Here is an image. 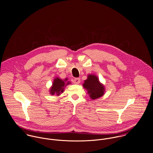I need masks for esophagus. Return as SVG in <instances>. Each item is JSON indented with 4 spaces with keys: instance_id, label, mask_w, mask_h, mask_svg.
I'll list each match as a JSON object with an SVG mask.
<instances>
[{
    "instance_id": "34e87169",
    "label": "esophagus",
    "mask_w": 153,
    "mask_h": 153,
    "mask_svg": "<svg viewBox=\"0 0 153 153\" xmlns=\"http://www.w3.org/2000/svg\"><path fill=\"white\" fill-rule=\"evenodd\" d=\"M73 82L74 83V84H76V85H78L80 83V79L79 78H75L73 79Z\"/></svg>"
}]
</instances>
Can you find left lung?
<instances>
[{
	"mask_svg": "<svg viewBox=\"0 0 153 153\" xmlns=\"http://www.w3.org/2000/svg\"><path fill=\"white\" fill-rule=\"evenodd\" d=\"M83 86L87 91L90 98L94 100L102 97L105 93L104 85L99 81L98 77L94 74H88L84 81Z\"/></svg>",
	"mask_w": 153,
	"mask_h": 153,
	"instance_id": "obj_1",
	"label": "left lung"
}]
</instances>
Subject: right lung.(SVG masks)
Instances as JSON below:
<instances>
[{
    "label": "right lung",
    "mask_w": 153,
    "mask_h": 153,
    "mask_svg": "<svg viewBox=\"0 0 153 153\" xmlns=\"http://www.w3.org/2000/svg\"><path fill=\"white\" fill-rule=\"evenodd\" d=\"M67 78L64 80L61 79L58 77L54 78L52 85L49 90L50 94L51 95L56 94L57 96H60L62 93H63L65 90V87L71 83V82L69 81L67 82Z\"/></svg>",
    "instance_id": "right-lung-1"
}]
</instances>
